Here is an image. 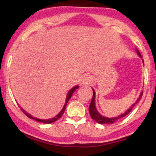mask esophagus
<instances>
[{"label":"esophagus","mask_w":156,"mask_h":156,"mask_svg":"<svg viewBox=\"0 0 156 156\" xmlns=\"http://www.w3.org/2000/svg\"><path fill=\"white\" fill-rule=\"evenodd\" d=\"M92 81L93 78H92V76H89V75H86V76H84L83 78H81L80 83L81 84V85H89V84L92 83Z\"/></svg>","instance_id":"34e87169"}]
</instances>
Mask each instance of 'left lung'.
<instances>
[{"label":"left lung","mask_w":156,"mask_h":156,"mask_svg":"<svg viewBox=\"0 0 156 156\" xmlns=\"http://www.w3.org/2000/svg\"><path fill=\"white\" fill-rule=\"evenodd\" d=\"M136 50L137 55L141 58V55L140 54V53H139V51H138L137 48H136ZM141 61H142L143 65H144V60L141 59ZM92 89L93 91V97H92V101H91L90 105H89V114H90L91 117H92V119L96 122L99 123V124H113V123L115 122L117 119L124 117L125 116H126L127 114H128L130 112H131L132 109H133V108L134 107V105H135L138 103V102L140 101L141 98L142 97V94H143V92H141L140 93V94H139V97L136 100V101L135 103H134L131 106H130V108H128L125 112L119 114V115H118L117 117H104V116L101 115V114H100V112L98 111V109H97V107L95 105V92H94V89L93 88H92Z\"/></svg>","instance_id":"8db88e82"}]
</instances>
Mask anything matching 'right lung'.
<instances>
[{
    "mask_svg": "<svg viewBox=\"0 0 156 156\" xmlns=\"http://www.w3.org/2000/svg\"><path fill=\"white\" fill-rule=\"evenodd\" d=\"M78 87H79V86H75V87H73V88L71 89L70 90H69V92H67V98H66V101H65V103H64L63 108H62V110L60 111V112L58 113V114H57L56 116H55L54 117L51 118V119H39V118L34 117H33V116H32L31 114H30L29 113L27 112L26 111H25L24 109H23V108H22V107H20V109H21V110H22V112H23V113H24L25 114H26L27 117H28V118H30V119H33V120H35V121H37V122H40L45 123V124H51V123L54 122H55L56 120H58V119H60L61 117H62V114H64V111H65V109H66V105H67L68 101H69V100L71 98V97H72L73 94V93H74L75 91H76L77 89H78Z\"/></svg>",
    "mask_w": 156,
    "mask_h": 156,
    "instance_id": "1",
    "label": "right lung"
}]
</instances>
